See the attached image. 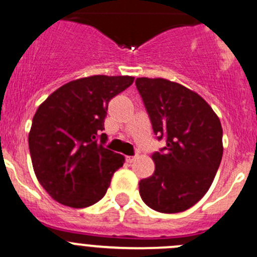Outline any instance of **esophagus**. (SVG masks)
<instances>
[{"label":"esophagus","mask_w":257,"mask_h":257,"mask_svg":"<svg viewBox=\"0 0 257 257\" xmlns=\"http://www.w3.org/2000/svg\"><path fill=\"white\" fill-rule=\"evenodd\" d=\"M134 159H136V157H133V156H126L125 157V161L128 162V163H133Z\"/></svg>","instance_id":"1"}]
</instances>
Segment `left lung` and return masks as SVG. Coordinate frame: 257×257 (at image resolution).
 I'll list each match as a JSON object with an SVG mask.
<instances>
[{"instance_id": "1", "label": "left lung", "mask_w": 257, "mask_h": 257, "mask_svg": "<svg viewBox=\"0 0 257 257\" xmlns=\"http://www.w3.org/2000/svg\"><path fill=\"white\" fill-rule=\"evenodd\" d=\"M137 89L158 141L154 173L139 182L148 207L177 213L198 202L212 184L222 159V126L197 93L166 79L138 78Z\"/></svg>"}]
</instances>
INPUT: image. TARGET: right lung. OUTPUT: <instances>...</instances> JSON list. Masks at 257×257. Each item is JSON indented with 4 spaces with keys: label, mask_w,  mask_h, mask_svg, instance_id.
Returning <instances> with one entry per match:
<instances>
[{
    "label": "right lung",
    "mask_w": 257,
    "mask_h": 257,
    "mask_svg": "<svg viewBox=\"0 0 257 257\" xmlns=\"http://www.w3.org/2000/svg\"><path fill=\"white\" fill-rule=\"evenodd\" d=\"M133 81V76L78 79L37 108L29 134L30 154L40 184L55 201L84 208L105 196L124 157L105 148L104 119L109 101Z\"/></svg>",
    "instance_id": "add662e5"
}]
</instances>
